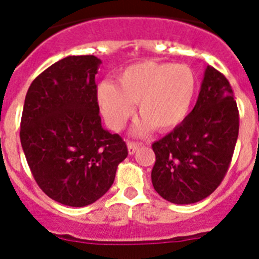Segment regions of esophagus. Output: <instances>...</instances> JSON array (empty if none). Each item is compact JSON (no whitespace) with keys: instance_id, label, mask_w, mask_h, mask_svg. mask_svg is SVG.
<instances>
[{"instance_id":"34e87169","label":"esophagus","mask_w":259,"mask_h":259,"mask_svg":"<svg viewBox=\"0 0 259 259\" xmlns=\"http://www.w3.org/2000/svg\"><path fill=\"white\" fill-rule=\"evenodd\" d=\"M140 148L139 143H134V142H127V151H129L130 155L137 153L138 149Z\"/></svg>"}]
</instances>
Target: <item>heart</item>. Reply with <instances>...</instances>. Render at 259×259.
I'll return each instance as SVG.
<instances>
[{
	"label": "heart",
	"mask_w": 259,
	"mask_h": 259,
	"mask_svg": "<svg viewBox=\"0 0 259 259\" xmlns=\"http://www.w3.org/2000/svg\"><path fill=\"white\" fill-rule=\"evenodd\" d=\"M197 91V79L189 66L170 62L142 61L125 67L117 85L103 81L98 103L106 121L115 130L126 125L138 104L143 117L134 126L137 135L151 129L168 132L187 117Z\"/></svg>",
	"instance_id": "b5f03b06"
}]
</instances>
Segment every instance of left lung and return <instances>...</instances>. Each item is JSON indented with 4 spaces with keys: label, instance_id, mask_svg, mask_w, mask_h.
I'll list each match as a JSON object with an SVG mask.
<instances>
[{
    "label": "left lung",
    "instance_id": "left-lung-1",
    "mask_svg": "<svg viewBox=\"0 0 259 259\" xmlns=\"http://www.w3.org/2000/svg\"><path fill=\"white\" fill-rule=\"evenodd\" d=\"M239 113L231 83L208 66L197 104L176 129L151 145L155 164L151 182L174 204H192L222 183L236 148Z\"/></svg>",
    "mask_w": 259,
    "mask_h": 259
}]
</instances>
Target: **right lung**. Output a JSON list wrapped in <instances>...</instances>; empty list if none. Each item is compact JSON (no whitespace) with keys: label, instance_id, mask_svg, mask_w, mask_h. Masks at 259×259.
Listing matches in <instances>:
<instances>
[{"label":"right lung","instance_id":"1","mask_svg":"<svg viewBox=\"0 0 259 259\" xmlns=\"http://www.w3.org/2000/svg\"><path fill=\"white\" fill-rule=\"evenodd\" d=\"M98 57L67 56L41 72L28 88L20 139L33 178L51 199L85 207L113 185L127 156L119 134L101 126Z\"/></svg>","mask_w":259,"mask_h":259}]
</instances>
